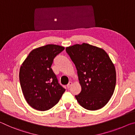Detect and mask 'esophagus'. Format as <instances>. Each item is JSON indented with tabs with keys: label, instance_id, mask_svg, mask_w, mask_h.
I'll use <instances>...</instances> for the list:
<instances>
[{
	"label": "esophagus",
	"instance_id": "1",
	"mask_svg": "<svg viewBox=\"0 0 135 135\" xmlns=\"http://www.w3.org/2000/svg\"><path fill=\"white\" fill-rule=\"evenodd\" d=\"M72 85V82H69V83H68V85H67L68 88H69L70 87H71Z\"/></svg>",
	"mask_w": 135,
	"mask_h": 135
}]
</instances>
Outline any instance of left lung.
Instances as JSON below:
<instances>
[{"instance_id":"1","label":"left lung","mask_w":135,"mask_h":135,"mask_svg":"<svg viewBox=\"0 0 135 135\" xmlns=\"http://www.w3.org/2000/svg\"><path fill=\"white\" fill-rule=\"evenodd\" d=\"M66 51L76 66L81 91L75 98L90 111L107 104L116 84L114 65L104 50L88 44H75Z\"/></svg>"}]
</instances>
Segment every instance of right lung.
<instances>
[{"instance_id":"right-lung-1","label":"right lung","mask_w":135,"mask_h":135,"mask_svg":"<svg viewBox=\"0 0 135 135\" xmlns=\"http://www.w3.org/2000/svg\"><path fill=\"white\" fill-rule=\"evenodd\" d=\"M65 50L48 44L35 48L20 67V82L26 101L38 111H47L59 102L65 89L59 84L51 69L54 59Z\"/></svg>"}]
</instances>
